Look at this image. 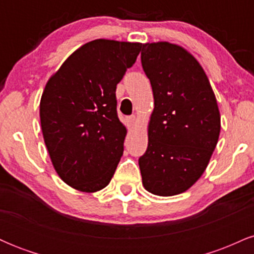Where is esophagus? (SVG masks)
Instances as JSON below:
<instances>
[{
    "label": "esophagus",
    "instance_id": "1",
    "mask_svg": "<svg viewBox=\"0 0 254 254\" xmlns=\"http://www.w3.org/2000/svg\"><path fill=\"white\" fill-rule=\"evenodd\" d=\"M136 121L137 118L135 116H130V117H127V125H129V127H132L133 125L136 124Z\"/></svg>",
    "mask_w": 254,
    "mask_h": 254
}]
</instances>
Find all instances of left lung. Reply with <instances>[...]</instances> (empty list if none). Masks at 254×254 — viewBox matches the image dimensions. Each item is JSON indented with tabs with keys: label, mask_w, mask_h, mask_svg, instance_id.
<instances>
[{
	"label": "left lung",
	"mask_w": 254,
	"mask_h": 254,
	"mask_svg": "<svg viewBox=\"0 0 254 254\" xmlns=\"http://www.w3.org/2000/svg\"><path fill=\"white\" fill-rule=\"evenodd\" d=\"M141 48L155 105L148 148L138 159L142 183L150 193L174 196L205 171L220 136V111L205 72L190 52L167 42Z\"/></svg>",
	"instance_id": "left-lung-1"
}]
</instances>
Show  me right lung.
<instances>
[{
    "label": "right lung",
    "mask_w": 254,
    "mask_h": 254,
    "mask_svg": "<svg viewBox=\"0 0 254 254\" xmlns=\"http://www.w3.org/2000/svg\"><path fill=\"white\" fill-rule=\"evenodd\" d=\"M141 46L93 40L66 58L46 83L40 100L44 141L57 174L76 190H101L115 174L127 135L116 88Z\"/></svg>",
    "instance_id": "right-lung-1"
}]
</instances>
